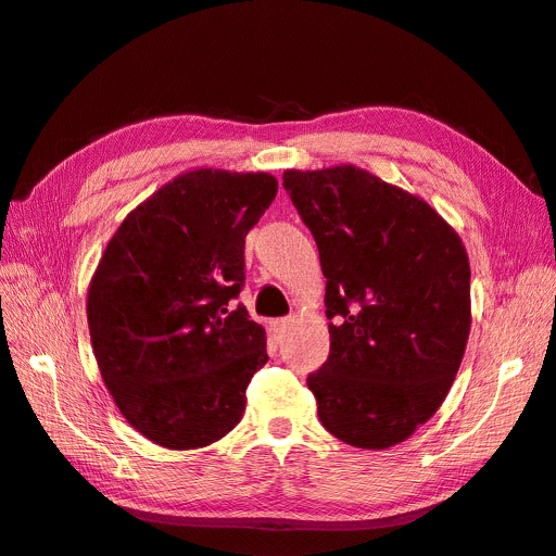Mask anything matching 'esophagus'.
I'll return each instance as SVG.
<instances>
[{
  "mask_svg": "<svg viewBox=\"0 0 556 556\" xmlns=\"http://www.w3.org/2000/svg\"><path fill=\"white\" fill-rule=\"evenodd\" d=\"M290 323H292V317H278L271 323V329H274V333H285V329L290 327Z\"/></svg>",
  "mask_w": 556,
  "mask_h": 556,
  "instance_id": "obj_1",
  "label": "esophagus"
}]
</instances>
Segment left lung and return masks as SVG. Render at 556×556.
Segmentation results:
<instances>
[{
  "label": "left lung",
  "mask_w": 556,
  "mask_h": 556,
  "mask_svg": "<svg viewBox=\"0 0 556 556\" xmlns=\"http://www.w3.org/2000/svg\"><path fill=\"white\" fill-rule=\"evenodd\" d=\"M327 278L329 357L306 382L323 427L392 447L447 396L470 331V266L427 201L357 166L285 172Z\"/></svg>",
  "instance_id": "8db88e82"
}]
</instances>
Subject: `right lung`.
<instances>
[{
  "label": "right lung",
  "mask_w": 556,
  "mask_h": 556,
  "mask_svg": "<svg viewBox=\"0 0 556 556\" xmlns=\"http://www.w3.org/2000/svg\"><path fill=\"white\" fill-rule=\"evenodd\" d=\"M268 174L199 169L134 208L88 292L99 371L127 422L172 450L220 441L268 362L266 333L237 299L245 237L276 199Z\"/></svg>",
  "instance_id": "1"
}]
</instances>
